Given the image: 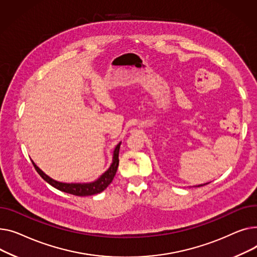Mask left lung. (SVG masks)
<instances>
[{"instance_id":"obj_1","label":"left lung","mask_w":257,"mask_h":257,"mask_svg":"<svg viewBox=\"0 0 257 257\" xmlns=\"http://www.w3.org/2000/svg\"><path fill=\"white\" fill-rule=\"evenodd\" d=\"M207 184H208V183H207ZM204 185H206V184H204ZM204 185H199L198 187H201V186H204Z\"/></svg>"}]
</instances>
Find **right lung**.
I'll return each mask as SVG.
<instances>
[{"instance_id":"add662e5","label":"right lung","mask_w":257,"mask_h":257,"mask_svg":"<svg viewBox=\"0 0 257 257\" xmlns=\"http://www.w3.org/2000/svg\"><path fill=\"white\" fill-rule=\"evenodd\" d=\"M120 144H121V142L118 143L114 149L113 162L110 166V168L105 171L102 175H100L99 178H97L92 183H86V184L60 183V182H57V180L51 178L50 176H48L42 170H40L33 161H32V163H33V166L35 167L36 171L38 172V174L45 180V182L49 183L54 188L62 191V192L68 193V194H72L74 196H91V195H95V194L102 192L104 189H107V187L112 183V180H113V178L116 174L117 168H118V164H119L118 157H119Z\"/></svg>"}]
</instances>
